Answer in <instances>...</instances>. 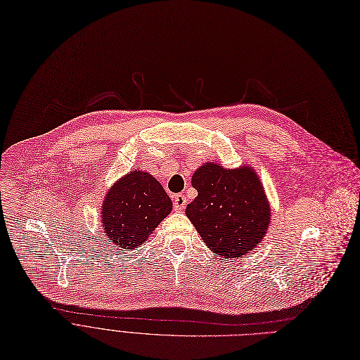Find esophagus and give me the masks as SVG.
Instances as JSON below:
<instances>
[{
    "label": "esophagus",
    "mask_w": 360,
    "mask_h": 360,
    "mask_svg": "<svg viewBox=\"0 0 360 360\" xmlns=\"http://www.w3.org/2000/svg\"><path fill=\"white\" fill-rule=\"evenodd\" d=\"M187 205V200H186V196L179 193L174 196V210L176 211H181L184 207Z\"/></svg>",
    "instance_id": "esophagus-1"
}]
</instances>
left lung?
Masks as SVG:
<instances>
[{
	"instance_id": "left-lung-1",
	"label": "left lung",
	"mask_w": 360,
	"mask_h": 360,
	"mask_svg": "<svg viewBox=\"0 0 360 360\" xmlns=\"http://www.w3.org/2000/svg\"><path fill=\"white\" fill-rule=\"evenodd\" d=\"M198 196L186 215L214 255L237 259L258 246L271 222V205L253 167L205 162L192 176Z\"/></svg>"
}]
</instances>
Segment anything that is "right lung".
Instances as JSON below:
<instances>
[{
	"label": "right lung",
	"mask_w": 360,
	"mask_h": 360,
	"mask_svg": "<svg viewBox=\"0 0 360 360\" xmlns=\"http://www.w3.org/2000/svg\"><path fill=\"white\" fill-rule=\"evenodd\" d=\"M173 210L161 183L142 169L118 179L105 193L101 226L107 240L122 249L142 246L160 222Z\"/></svg>",
	"instance_id": "right-lung-1"
}]
</instances>
